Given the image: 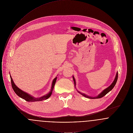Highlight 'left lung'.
<instances>
[{
  "label": "left lung",
  "mask_w": 133,
  "mask_h": 133,
  "mask_svg": "<svg viewBox=\"0 0 133 133\" xmlns=\"http://www.w3.org/2000/svg\"><path fill=\"white\" fill-rule=\"evenodd\" d=\"M118 77V73L117 72V74H116V77H115V80H114L113 82L112 83V84H111L109 87H108L107 88L105 89V90H104L102 92L101 94H100L98 95V96H96V97H90V96H87V95H86L85 94H83V93H80V92H79V93H80L81 95H83V96H84V97H86V98H89V99H98V98H101L102 97H104V96H105V95H106L108 92H109L111 90H112V89L114 88L115 85H116V82H117V81ZM73 80H74V85L75 86V85H76L75 80V79H74V77H73Z\"/></svg>",
  "instance_id": "1"
}]
</instances>
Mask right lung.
Masks as SVG:
<instances>
[{"instance_id": "1", "label": "right lung", "mask_w": 133, "mask_h": 133, "mask_svg": "<svg viewBox=\"0 0 133 133\" xmlns=\"http://www.w3.org/2000/svg\"><path fill=\"white\" fill-rule=\"evenodd\" d=\"M10 79H11V85H12V87L13 89L14 90V91L15 92V93L18 95L20 98L24 99L25 101L27 102H36V101H43L46 99H47L48 98H49L50 97L51 95L52 94V91L53 90L54 85L55 84L56 81L57 79V77H56L53 81L52 84V87L51 89V91L49 92V93L47 94H46L45 96H43L40 98H35L34 97H33L29 95L28 94L26 93L25 92H23V91H22L21 90H20V89L18 88L13 82L12 79L11 78V76H10Z\"/></svg>"}]
</instances>
